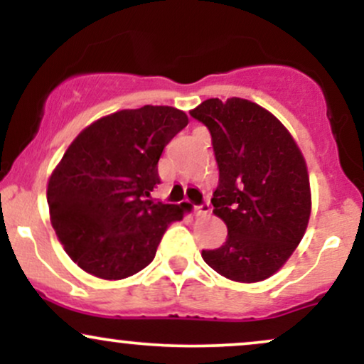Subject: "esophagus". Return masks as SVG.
<instances>
[{
	"mask_svg": "<svg viewBox=\"0 0 364 364\" xmlns=\"http://www.w3.org/2000/svg\"><path fill=\"white\" fill-rule=\"evenodd\" d=\"M210 203L208 202H203L202 205H198V207H195V215H198V217H203V215H207V214H210Z\"/></svg>",
	"mask_w": 364,
	"mask_h": 364,
	"instance_id": "esophagus-1",
	"label": "esophagus"
}]
</instances>
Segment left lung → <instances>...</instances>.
<instances>
[{
    "instance_id": "1",
    "label": "left lung",
    "mask_w": 364,
    "mask_h": 364,
    "mask_svg": "<svg viewBox=\"0 0 364 364\" xmlns=\"http://www.w3.org/2000/svg\"><path fill=\"white\" fill-rule=\"evenodd\" d=\"M190 114L212 135L219 166L212 205L228 225L225 243L202 258L229 281H265L289 260L310 220L301 149L272 112L246 99H207Z\"/></svg>"
}]
</instances>
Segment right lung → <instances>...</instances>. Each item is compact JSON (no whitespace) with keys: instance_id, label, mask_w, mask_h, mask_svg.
I'll list each match as a JSON object with an SVG mask.
<instances>
[{"instance_id":"right-lung-1","label":"right lung","mask_w":364,"mask_h":364,"mask_svg":"<svg viewBox=\"0 0 364 364\" xmlns=\"http://www.w3.org/2000/svg\"><path fill=\"white\" fill-rule=\"evenodd\" d=\"M188 124L185 111L144 106L102 116L75 136L49 176L51 224L68 257L106 281L154 260L162 235L190 212L156 202L162 150Z\"/></svg>"}]
</instances>
